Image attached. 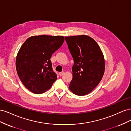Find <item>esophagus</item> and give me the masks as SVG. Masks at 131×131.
Wrapping results in <instances>:
<instances>
[{"label": "esophagus", "instance_id": "1", "mask_svg": "<svg viewBox=\"0 0 131 131\" xmlns=\"http://www.w3.org/2000/svg\"><path fill=\"white\" fill-rule=\"evenodd\" d=\"M64 74V72H60L59 73V75H60V76H62V75Z\"/></svg>", "mask_w": 131, "mask_h": 131}]
</instances>
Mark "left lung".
<instances>
[{
	"label": "left lung",
	"mask_w": 131,
	"mask_h": 131,
	"mask_svg": "<svg viewBox=\"0 0 131 131\" xmlns=\"http://www.w3.org/2000/svg\"><path fill=\"white\" fill-rule=\"evenodd\" d=\"M65 39L74 62L69 89L75 94L84 96L92 92L103 76V54L96 41L88 35L66 37Z\"/></svg>",
	"instance_id": "left-lung-1"
}]
</instances>
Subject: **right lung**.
<instances>
[{
	"label": "right lung",
	"instance_id": "obj_1",
	"mask_svg": "<svg viewBox=\"0 0 131 131\" xmlns=\"http://www.w3.org/2000/svg\"><path fill=\"white\" fill-rule=\"evenodd\" d=\"M64 40L63 36L37 35L28 38L21 46L16 68L22 84L31 92H45L57 80L50 58Z\"/></svg>",
	"mask_w": 131,
	"mask_h": 131
}]
</instances>
